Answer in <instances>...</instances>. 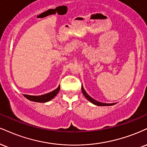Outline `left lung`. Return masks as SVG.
<instances>
[{
  "label": "left lung",
  "mask_w": 147,
  "mask_h": 147,
  "mask_svg": "<svg viewBox=\"0 0 147 147\" xmlns=\"http://www.w3.org/2000/svg\"><path fill=\"white\" fill-rule=\"evenodd\" d=\"M81 90H82V92L84 94V95L85 96L87 99L89 100V101H90L92 103L94 104V105H98V106H110V105H114V103H104V102H98L97 101V100H94V98H92L91 96H90L88 94L87 92H86V91H85L84 87H81Z\"/></svg>",
  "instance_id": "left-lung-1"
}]
</instances>
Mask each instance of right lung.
Segmentation results:
<instances>
[{"label": "right lung", "mask_w": 147, "mask_h": 147, "mask_svg": "<svg viewBox=\"0 0 147 147\" xmlns=\"http://www.w3.org/2000/svg\"><path fill=\"white\" fill-rule=\"evenodd\" d=\"M60 90V86L57 88L55 90L51 92L46 94L40 95V96H32V95H27V94H24V96L26 97L27 99H29L31 101L34 102H48L49 100L54 98L55 96L57 94V93L59 92Z\"/></svg>", "instance_id": "add662e5"}]
</instances>
